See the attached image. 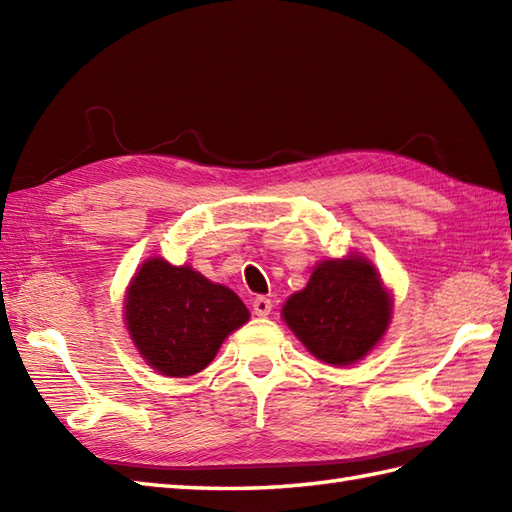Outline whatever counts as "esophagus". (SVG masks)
Returning <instances> with one entry per match:
<instances>
[{"label": "esophagus", "mask_w": 512, "mask_h": 512, "mask_svg": "<svg viewBox=\"0 0 512 512\" xmlns=\"http://www.w3.org/2000/svg\"><path fill=\"white\" fill-rule=\"evenodd\" d=\"M270 310H273V301L266 299V297H255L253 299V312L257 317H268Z\"/></svg>", "instance_id": "esophagus-1"}]
</instances>
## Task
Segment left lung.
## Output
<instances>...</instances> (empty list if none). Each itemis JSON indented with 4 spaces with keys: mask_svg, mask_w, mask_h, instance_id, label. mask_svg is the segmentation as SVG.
Instances as JSON below:
<instances>
[{
    "mask_svg": "<svg viewBox=\"0 0 512 512\" xmlns=\"http://www.w3.org/2000/svg\"><path fill=\"white\" fill-rule=\"evenodd\" d=\"M389 314L387 290L363 257L319 264L308 286L284 306L290 330L328 365L363 358L385 334Z\"/></svg>",
    "mask_w": 512,
    "mask_h": 512,
    "instance_id": "obj_1",
    "label": "left lung"
}]
</instances>
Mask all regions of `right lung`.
Returning a JSON list of instances; mask_svg holds the SVG:
<instances>
[{"mask_svg": "<svg viewBox=\"0 0 512 512\" xmlns=\"http://www.w3.org/2000/svg\"><path fill=\"white\" fill-rule=\"evenodd\" d=\"M125 319L145 361L184 378L213 361L226 336L248 321V310L233 290L156 257L129 286Z\"/></svg>", "mask_w": 512, "mask_h": 512, "instance_id": "obj_1", "label": "right lung"}]
</instances>
